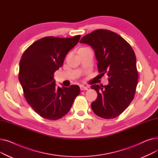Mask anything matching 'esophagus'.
Masks as SVG:
<instances>
[{"label": "esophagus", "instance_id": "esophagus-1", "mask_svg": "<svg viewBox=\"0 0 158 158\" xmlns=\"http://www.w3.org/2000/svg\"><path fill=\"white\" fill-rule=\"evenodd\" d=\"M80 89H81V90H87L88 89V88L86 87V86H83V85H81L80 86Z\"/></svg>", "mask_w": 158, "mask_h": 158}]
</instances>
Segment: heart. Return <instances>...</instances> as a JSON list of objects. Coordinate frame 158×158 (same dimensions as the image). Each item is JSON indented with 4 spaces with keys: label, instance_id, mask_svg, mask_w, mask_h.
I'll list each match as a JSON object with an SVG mask.
<instances>
[{
    "label": "heart",
    "instance_id": "1",
    "mask_svg": "<svg viewBox=\"0 0 158 158\" xmlns=\"http://www.w3.org/2000/svg\"><path fill=\"white\" fill-rule=\"evenodd\" d=\"M88 49H89V48H87V47H82V48H81L78 51H85V50H88Z\"/></svg>",
    "mask_w": 158,
    "mask_h": 158
}]
</instances>
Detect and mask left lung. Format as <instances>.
<instances>
[{
	"label": "left lung",
	"instance_id": "left-lung-1",
	"mask_svg": "<svg viewBox=\"0 0 158 158\" xmlns=\"http://www.w3.org/2000/svg\"><path fill=\"white\" fill-rule=\"evenodd\" d=\"M80 43L94 48L98 72L109 77L107 85L91 86L98 94L91 104L92 110L103 118L118 117L129 106L136 92L138 73L133 49L120 35L106 29L93 31L82 37Z\"/></svg>",
	"mask_w": 158,
	"mask_h": 158
}]
</instances>
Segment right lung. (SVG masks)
Here are the masks:
<instances>
[{
    "mask_svg": "<svg viewBox=\"0 0 158 158\" xmlns=\"http://www.w3.org/2000/svg\"><path fill=\"white\" fill-rule=\"evenodd\" d=\"M80 38L77 35L41 38L31 45L22 56L19 79L24 97L34 111L45 119L62 118L80 93L79 86L56 87L54 79V72L63 65L66 55Z\"/></svg>",
    "mask_w": 158,
    "mask_h": 158,
    "instance_id": "right-lung-1",
    "label": "right lung"
}]
</instances>
